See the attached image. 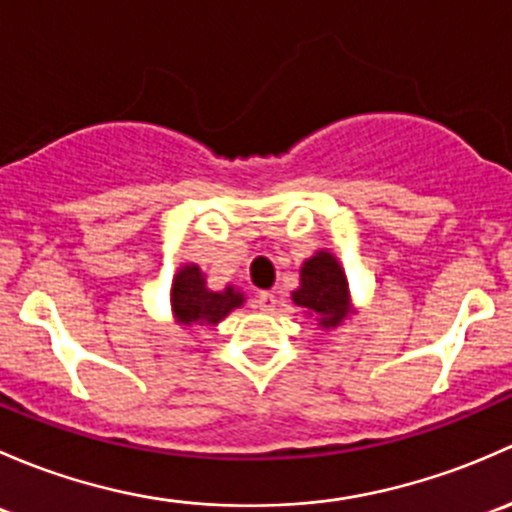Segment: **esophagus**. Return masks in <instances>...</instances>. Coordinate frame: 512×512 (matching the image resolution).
<instances>
[{
	"instance_id": "1",
	"label": "esophagus",
	"mask_w": 512,
	"mask_h": 512,
	"mask_svg": "<svg viewBox=\"0 0 512 512\" xmlns=\"http://www.w3.org/2000/svg\"><path fill=\"white\" fill-rule=\"evenodd\" d=\"M256 308L263 310V313H271V310H276V295L268 293V291H261L256 295Z\"/></svg>"
}]
</instances>
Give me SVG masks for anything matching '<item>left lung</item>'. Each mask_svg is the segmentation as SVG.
<instances>
[{"instance_id": "left-lung-1", "label": "left lung", "mask_w": 512, "mask_h": 512, "mask_svg": "<svg viewBox=\"0 0 512 512\" xmlns=\"http://www.w3.org/2000/svg\"><path fill=\"white\" fill-rule=\"evenodd\" d=\"M293 303L315 315L320 328L330 330L352 315L350 288L345 271L330 251H318L300 266V286L293 291Z\"/></svg>"}]
</instances>
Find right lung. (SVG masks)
I'll return each instance as SVG.
<instances>
[{"instance_id":"right-lung-1","label":"right lung","mask_w":512,"mask_h":512,"mask_svg":"<svg viewBox=\"0 0 512 512\" xmlns=\"http://www.w3.org/2000/svg\"><path fill=\"white\" fill-rule=\"evenodd\" d=\"M172 315L179 325H217L234 308L244 305V293L234 286H226L224 291L207 288L202 268L197 263H187L177 271L172 281Z\"/></svg>"}]
</instances>
